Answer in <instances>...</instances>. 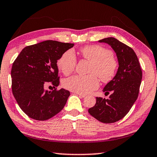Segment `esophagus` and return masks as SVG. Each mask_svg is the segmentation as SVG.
<instances>
[{"label":"esophagus","mask_w":157,"mask_h":157,"mask_svg":"<svg viewBox=\"0 0 157 157\" xmlns=\"http://www.w3.org/2000/svg\"><path fill=\"white\" fill-rule=\"evenodd\" d=\"M75 94H77V95H78L79 96H80V97H82V98H84V97H86V95L85 94H79V93H75Z\"/></svg>","instance_id":"1"}]
</instances>
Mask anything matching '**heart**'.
Instances as JSON below:
<instances>
[{
	"instance_id": "1",
	"label": "heart",
	"mask_w": 157,
	"mask_h": 157,
	"mask_svg": "<svg viewBox=\"0 0 157 157\" xmlns=\"http://www.w3.org/2000/svg\"><path fill=\"white\" fill-rule=\"evenodd\" d=\"M84 59L93 63L90 73L92 75H73L65 79L63 85L66 89L79 94H89L99 86V79L102 82L111 80L116 75L118 62L109 50L100 46H89L81 50ZM77 64L75 55L72 50L66 51L57 61V67L66 75L75 70ZM96 74V75L94 74Z\"/></svg>"
}]
</instances>
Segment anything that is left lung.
Masks as SVG:
<instances>
[{
  "label": "left lung",
  "instance_id": "8db88e82",
  "mask_svg": "<svg viewBox=\"0 0 157 157\" xmlns=\"http://www.w3.org/2000/svg\"><path fill=\"white\" fill-rule=\"evenodd\" d=\"M112 48L118 62L116 75L103 89L108 99L96 98V103L89 109L95 119L104 123H113L124 118L139 95L142 71L134 50L113 37L98 41Z\"/></svg>",
  "mask_w": 157,
  "mask_h": 157
}]
</instances>
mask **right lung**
Here are the masks:
<instances>
[{
    "label": "right lung",
    "instance_id": "right-lung-1",
    "mask_svg": "<svg viewBox=\"0 0 157 157\" xmlns=\"http://www.w3.org/2000/svg\"><path fill=\"white\" fill-rule=\"evenodd\" d=\"M74 44L48 40L24 48L13 63L11 77L13 95L22 111L36 121H46L64 107L70 92L59 86L57 62Z\"/></svg>",
    "mask_w": 157,
    "mask_h": 157
}]
</instances>
